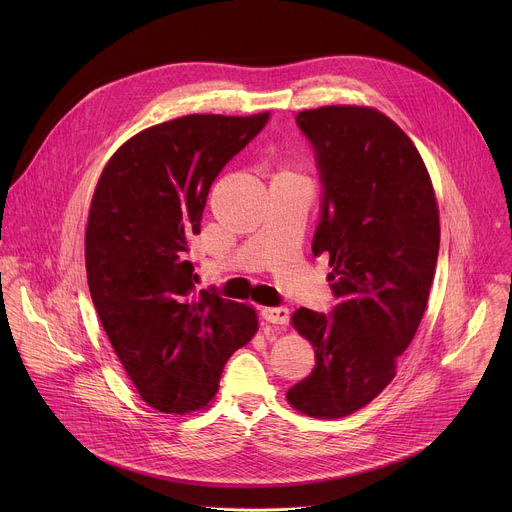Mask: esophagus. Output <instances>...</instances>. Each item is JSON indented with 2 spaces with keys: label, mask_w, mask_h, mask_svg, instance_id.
<instances>
[{
  "label": "esophagus",
  "mask_w": 512,
  "mask_h": 512,
  "mask_svg": "<svg viewBox=\"0 0 512 512\" xmlns=\"http://www.w3.org/2000/svg\"><path fill=\"white\" fill-rule=\"evenodd\" d=\"M261 316L265 322L269 324H287L289 322V310L283 306H275V308H263Z\"/></svg>",
  "instance_id": "34e87169"
}]
</instances>
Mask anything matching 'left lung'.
I'll use <instances>...</instances> for the list:
<instances>
[{
    "instance_id": "8db88e82",
    "label": "left lung",
    "mask_w": 512,
    "mask_h": 512,
    "mask_svg": "<svg viewBox=\"0 0 512 512\" xmlns=\"http://www.w3.org/2000/svg\"><path fill=\"white\" fill-rule=\"evenodd\" d=\"M322 184L312 253H328V312L300 308L291 322L316 367L287 391L310 417H344L395 377L397 356L423 318L440 251V214L425 164L403 129L367 107L332 105L296 117Z\"/></svg>"
}]
</instances>
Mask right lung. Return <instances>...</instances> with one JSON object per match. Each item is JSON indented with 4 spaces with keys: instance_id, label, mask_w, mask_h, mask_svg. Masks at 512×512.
<instances>
[{
    "instance_id": "obj_1",
    "label": "right lung",
    "mask_w": 512,
    "mask_h": 512,
    "mask_svg": "<svg viewBox=\"0 0 512 512\" xmlns=\"http://www.w3.org/2000/svg\"><path fill=\"white\" fill-rule=\"evenodd\" d=\"M186 115L131 137L105 166L85 235L91 298L141 399L190 413L218 391L225 362L257 332L255 310L194 294L190 241L210 184L267 125Z\"/></svg>"
}]
</instances>
